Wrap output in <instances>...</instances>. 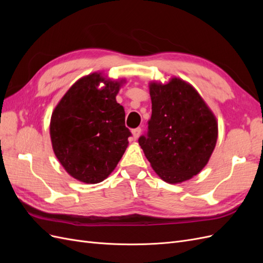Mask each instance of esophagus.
<instances>
[{
	"instance_id": "esophagus-1",
	"label": "esophagus",
	"mask_w": 263,
	"mask_h": 263,
	"mask_svg": "<svg viewBox=\"0 0 263 263\" xmlns=\"http://www.w3.org/2000/svg\"><path fill=\"white\" fill-rule=\"evenodd\" d=\"M140 133H141V128L140 127H138V128H135L132 130V134H133V139L134 140H137L140 136Z\"/></svg>"
}]
</instances>
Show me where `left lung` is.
I'll return each instance as SVG.
<instances>
[{
  "instance_id": "1",
  "label": "left lung",
  "mask_w": 263,
  "mask_h": 263,
  "mask_svg": "<svg viewBox=\"0 0 263 263\" xmlns=\"http://www.w3.org/2000/svg\"><path fill=\"white\" fill-rule=\"evenodd\" d=\"M151 117L138 139L151 168L176 184L192 179L208 164L216 146L218 124L194 87L173 77L150 82Z\"/></svg>"
}]
</instances>
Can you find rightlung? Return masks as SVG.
Masks as SVG:
<instances>
[{"label":"right lung","mask_w":263,"mask_h":263,"mask_svg":"<svg viewBox=\"0 0 263 263\" xmlns=\"http://www.w3.org/2000/svg\"><path fill=\"white\" fill-rule=\"evenodd\" d=\"M125 81L102 72L84 76L53 109L49 127L53 153L78 181L86 184L104 181L128 146L132 134L125 126L124 107L116 102Z\"/></svg>","instance_id":"right-lung-1"}]
</instances>
